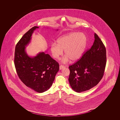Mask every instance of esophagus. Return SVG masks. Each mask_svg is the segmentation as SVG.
Here are the masks:
<instances>
[{
	"instance_id": "esophagus-1",
	"label": "esophagus",
	"mask_w": 120,
	"mask_h": 120,
	"mask_svg": "<svg viewBox=\"0 0 120 120\" xmlns=\"http://www.w3.org/2000/svg\"><path fill=\"white\" fill-rule=\"evenodd\" d=\"M64 68H65V67H64V66H63V65H60V67H59V69H60V70H62V69Z\"/></svg>"
}]
</instances>
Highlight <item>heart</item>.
<instances>
[{
	"mask_svg": "<svg viewBox=\"0 0 120 120\" xmlns=\"http://www.w3.org/2000/svg\"><path fill=\"white\" fill-rule=\"evenodd\" d=\"M87 44L86 35L82 33L71 32L58 38L56 44L53 43L50 46L52 56L58 59L62 55L63 50L66 55L63 59V63L79 60L83 56Z\"/></svg>",
	"mask_w": 120,
	"mask_h": 120,
	"instance_id": "heart-1",
	"label": "heart"
}]
</instances>
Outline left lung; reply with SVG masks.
Here are the masks:
<instances>
[{"label":"left lung","mask_w":120,"mask_h":120,"mask_svg":"<svg viewBox=\"0 0 120 120\" xmlns=\"http://www.w3.org/2000/svg\"><path fill=\"white\" fill-rule=\"evenodd\" d=\"M91 48L77 62L70 66L69 81L72 89L80 93L93 88L102 79L106 64V50L96 33Z\"/></svg>","instance_id":"obj_1"}]
</instances>
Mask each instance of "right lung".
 <instances>
[{
	"label": "right lung",
	"mask_w": 120,
	"mask_h": 120,
	"mask_svg": "<svg viewBox=\"0 0 120 120\" xmlns=\"http://www.w3.org/2000/svg\"><path fill=\"white\" fill-rule=\"evenodd\" d=\"M34 26L24 34L16 46L14 64L17 75L23 83L38 93H43L52 86L59 70V64L45 52L29 56L26 51L34 30Z\"/></svg>",
	"instance_id": "obj_1"
}]
</instances>
